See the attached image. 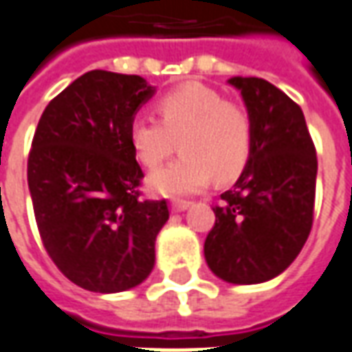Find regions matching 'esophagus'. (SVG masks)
Listing matches in <instances>:
<instances>
[{
	"label": "esophagus",
	"instance_id": "34e87169",
	"mask_svg": "<svg viewBox=\"0 0 352 352\" xmlns=\"http://www.w3.org/2000/svg\"><path fill=\"white\" fill-rule=\"evenodd\" d=\"M188 206H190L188 200H173V202H171V210H173V212H185Z\"/></svg>",
	"mask_w": 352,
	"mask_h": 352
}]
</instances>
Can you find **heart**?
Here are the masks:
<instances>
[{
	"label": "heart",
	"instance_id": "b5f03b06",
	"mask_svg": "<svg viewBox=\"0 0 352 352\" xmlns=\"http://www.w3.org/2000/svg\"><path fill=\"white\" fill-rule=\"evenodd\" d=\"M157 119L136 116L129 125V140L138 162L157 169L175 150L183 156L150 177L157 195H188L210 183L235 181L252 154V119L245 107L223 100L214 88L185 85L156 102Z\"/></svg>",
	"mask_w": 352,
	"mask_h": 352
}]
</instances>
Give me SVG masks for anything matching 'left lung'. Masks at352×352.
<instances>
[{
	"mask_svg": "<svg viewBox=\"0 0 352 352\" xmlns=\"http://www.w3.org/2000/svg\"><path fill=\"white\" fill-rule=\"evenodd\" d=\"M252 119V154L214 206L204 243L210 270L229 283L279 276L298 256L314 221L318 157L300 106L258 76L229 80Z\"/></svg>",
	"mask_w": 352,
	"mask_h": 352,
	"instance_id": "obj_1",
	"label": "left lung"
}]
</instances>
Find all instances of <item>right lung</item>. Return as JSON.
<instances>
[{
	"label": "right lung",
	"mask_w": 352,
	"mask_h": 352,
	"mask_svg": "<svg viewBox=\"0 0 352 352\" xmlns=\"http://www.w3.org/2000/svg\"><path fill=\"white\" fill-rule=\"evenodd\" d=\"M152 94L142 76L88 71L36 126L26 175L38 233L57 270L86 291H126L154 267L169 208L140 198L144 173L129 140Z\"/></svg>",
	"instance_id": "1"
}]
</instances>
